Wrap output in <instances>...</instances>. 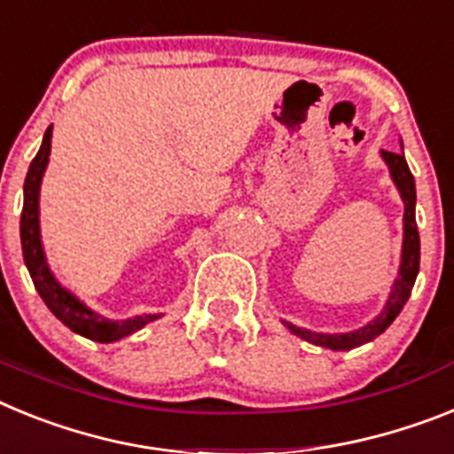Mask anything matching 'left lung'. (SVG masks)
<instances>
[{
  "label": "left lung",
  "instance_id": "left-lung-1",
  "mask_svg": "<svg viewBox=\"0 0 454 454\" xmlns=\"http://www.w3.org/2000/svg\"><path fill=\"white\" fill-rule=\"evenodd\" d=\"M381 157L388 164L393 183H395L402 203H404V242H402L400 271H397V278L391 287V294L386 299L384 310L370 325L361 326V329L349 331V333H315V331L299 329L290 322H283L294 336L313 342V345L326 347V349H354V347L365 345V342L374 340L380 333H384L400 315V310L404 309L413 283H416L418 270H420V238H418L416 226V183H413V176L409 171L407 160H404V153L381 151Z\"/></svg>",
  "mask_w": 454,
  "mask_h": 454
}]
</instances>
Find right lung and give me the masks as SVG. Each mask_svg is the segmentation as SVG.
I'll return each mask as SVG.
<instances>
[{"mask_svg":"<svg viewBox=\"0 0 454 454\" xmlns=\"http://www.w3.org/2000/svg\"><path fill=\"white\" fill-rule=\"evenodd\" d=\"M50 148H52V125L45 129L41 151L31 160V167L25 178V205H22V216H20V239H22L25 265L47 309L52 310L57 320H61L70 331L96 342L121 340V338L139 331L141 326L157 320L161 315H137L129 320H107L100 313L84 306L66 287L59 286V281L47 267L45 251H43L41 244V223H38V196H41L43 173H45L47 161H50Z\"/></svg>","mask_w":454,"mask_h":454,"instance_id":"1","label":"right lung"}]
</instances>
